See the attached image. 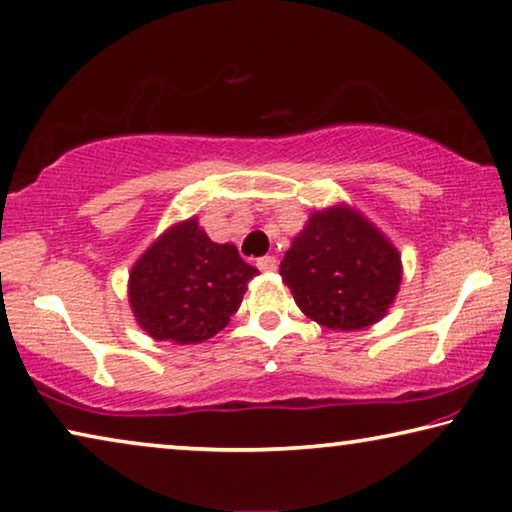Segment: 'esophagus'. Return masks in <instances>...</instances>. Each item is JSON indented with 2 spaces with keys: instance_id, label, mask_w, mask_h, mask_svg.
Segmentation results:
<instances>
[{
  "instance_id": "obj_1",
  "label": "esophagus",
  "mask_w": 512,
  "mask_h": 512,
  "mask_svg": "<svg viewBox=\"0 0 512 512\" xmlns=\"http://www.w3.org/2000/svg\"><path fill=\"white\" fill-rule=\"evenodd\" d=\"M257 269H259V271H264V273H271V271H276V269H278V259L273 257V255L259 257V259H257Z\"/></svg>"
}]
</instances>
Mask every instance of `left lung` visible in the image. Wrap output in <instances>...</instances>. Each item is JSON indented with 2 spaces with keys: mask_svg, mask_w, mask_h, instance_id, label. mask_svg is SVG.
Segmentation results:
<instances>
[{
  "mask_svg": "<svg viewBox=\"0 0 512 512\" xmlns=\"http://www.w3.org/2000/svg\"><path fill=\"white\" fill-rule=\"evenodd\" d=\"M280 276L312 322L358 331L386 317L402 282V259L375 223L340 202L310 213L282 257Z\"/></svg>",
  "mask_w": 512,
  "mask_h": 512,
  "instance_id": "8db88e82",
  "label": "left lung"
}]
</instances>
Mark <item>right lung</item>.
<instances>
[{
	"mask_svg": "<svg viewBox=\"0 0 512 512\" xmlns=\"http://www.w3.org/2000/svg\"><path fill=\"white\" fill-rule=\"evenodd\" d=\"M257 273L232 243L211 241L193 216L167 227L133 264L128 303L154 340L197 345L225 329Z\"/></svg>",
	"mask_w": 512,
	"mask_h": 512,
	"instance_id": "add662e5",
	"label": "right lung"
}]
</instances>
